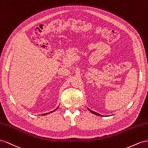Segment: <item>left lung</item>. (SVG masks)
Masks as SVG:
<instances>
[{
    "instance_id": "left-lung-1",
    "label": "left lung",
    "mask_w": 148,
    "mask_h": 148,
    "mask_svg": "<svg viewBox=\"0 0 148 148\" xmlns=\"http://www.w3.org/2000/svg\"><path fill=\"white\" fill-rule=\"evenodd\" d=\"M87 109L88 110H89L90 112H92V113H94V114H95V115H98V116H101V115H100L99 113H96V112H94V111H92L90 109H89V108H87Z\"/></svg>"
}]
</instances>
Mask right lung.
Returning a JSON list of instances; mask_svg holds the SVG:
<instances>
[{
	"label": "right lung",
	"mask_w": 148,
	"mask_h": 148,
	"mask_svg": "<svg viewBox=\"0 0 148 148\" xmlns=\"http://www.w3.org/2000/svg\"><path fill=\"white\" fill-rule=\"evenodd\" d=\"M58 107H58V108H58ZM57 108H56L55 110H53V111H52V112H49L48 113H44V114H42V115H46V114H49V113H52V112H54V111H55V110H56Z\"/></svg>",
	"instance_id": "right-lung-1"
}]
</instances>
